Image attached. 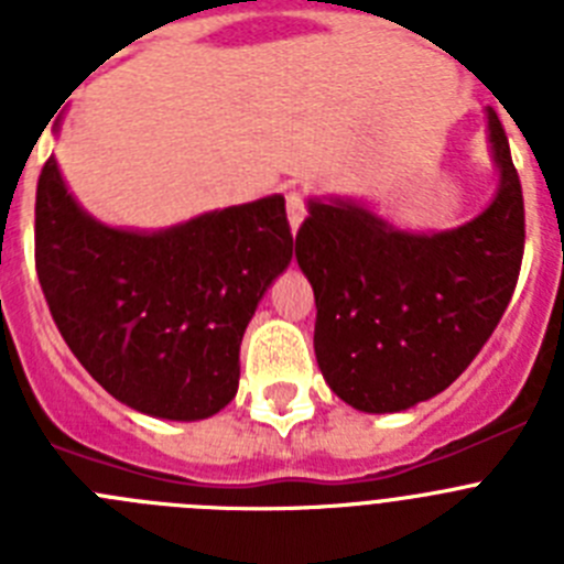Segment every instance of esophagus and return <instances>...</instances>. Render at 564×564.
I'll use <instances>...</instances> for the list:
<instances>
[{"instance_id": "34e87169", "label": "esophagus", "mask_w": 564, "mask_h": 564, "mask_svg": "<svg viewBox=\"0 0 564 564\" xmlns=\"http://www.w3.org/2000/svg\"><path fill=\"white\" fill-rule=\"evenodd\" d=\"M285 208H288V220H291V228L296 231V228L302 226V220H305V212H307L305 192H302V188H288Z\"/></svg>"}]
</instances>
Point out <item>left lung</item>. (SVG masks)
Wrapping results in <instances>:
<instances>
[{
  "mask_svg": "<svg viewBox=\"0 0 564 564\" xmlns=\"http://www.w3.org/2000/svg\"><path fill=\"white\" fill-rule=\"evenodd\" d=\"M488 132L500 192L455 231H395L352 203H311L299 226L296 259L316 296V361L356 410L401 412L446 390L511 302L525 206L495 109Z\"/></svg>",
  "mask_w": 564,
  "mask_h": 564,
  "instance_id": "1",
  "label": "left lung"
}]
</instances>
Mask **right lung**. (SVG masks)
<instances>
[{"mask_svg":"<svg viewBox=\"0 0 564 564\" xmlns=\"http://www.w3.org/2000/svg\"><path fill=\"white\" fill-rule=\"evenodd\" d=\"M293 257L285 197L158 234L96 223L53 158L36 186V273L58 333L104 390L138 412L200 421L239 383L257 302Z\"/></svg>","mask_w":564,"mask_h":564,"instance_id":"right-lung-1","label":"right lung"}]
</instances>
